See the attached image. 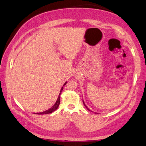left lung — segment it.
<instances>
[{
	"mask_svg": "<svg viewBox=\"0 0 146 146\" xmlns=\"http://www.w3.org/2000/svg\"><path fill=\"white\" fill-rule=\"evenodd\" d=\"M83 104H84V105H85V107L86 108V109H87L88 110H89V111H91V110H90L89 108H88L87 107V106H86V105H85V103H84V101H83Z\"/></svg>",
	"mask_w": 146,
	"mask_h": 146,
	"instance_id": "1",
	"label": "left lung"
}]
</instances>
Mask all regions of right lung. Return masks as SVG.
<instances>
[{
  "instance_id": "1",
  "label": "right lung",
  "mask_w": 146,
  "mask_h": 146,
  "mask_svg": "<svg viewBox=\"0 0 146 146\" xmlns=\"http://www.w3.org/2000/svg\"><path fill=\"white\" fill-rule=\"evenodd\" d=\"M66 83H67V82H66V83L64 84L63 86H64ZM63 87L61 88V89L60 92V94H59V96H58V99H57L55 104L52 106V108H50V109H48V110H46V111H43V112H41V113H35L34 114H46L52 113V112L55 111V110L58 108V106H59V105H60V94H61V92H62V91H63Z\"/></svg>"
}]
</instances>
